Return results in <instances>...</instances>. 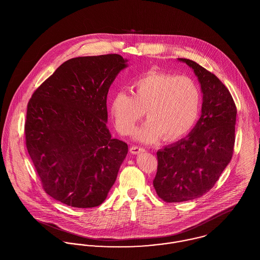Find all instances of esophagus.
<instances>
[{
  "label": "esophagus",
  "mask_w": 260,
  "mask_h": 260,
  "mask_svg": "<svg viewBox=\"0 0 260 260\" xmlns=\"http://www.w3.org/2000/svg\"><path fill=\"white\" fill-rule=\"evenodd\" d=\"M145 150L143 148H141V147H138V146H132L131 148H130V152L132 153V154H134V155H136V154H139V153H142V152H144Z\"/></svg>",
  "instance_id": "esophagus-1"
}]
</instances>
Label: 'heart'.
I'll return each mask as SVG.
<instances>
[{
    "label": "heart",
    "instance_id": "1",
    "mask_svg": "<svg viewBox=\"0 0 260 260\" xmlns=\"http://www.w3.org/2000/svg\"><path fill=\"white\" fill-rule=\"evenodd\" d=\"M132 94L118 91L111 100L110 111L121 134H129L144 115L148 120L133 132V138L153 143L165 135L176 140L188 134L200 113L201 94L188 76L149 72L134 80Z\"/></svg>",
    "mask_w": 260,
    "mask_h": 260
}]
</instances>
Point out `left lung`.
I'll return each mask as SVG.
<instances>
[{
	"label": "left lung",
	"instance_id": "1",
	"mask_svg": "<svg viewBox=\"0 0 260 260\" xmlns=\"http://www.w3.org/2000/svg\"><path fill=\"white\" fill-rule=\"evenodd\" d=\"M192 69L202 93L201 116L185 138L157 151L153 186L166 202H182L208 192L229 164L235 141L236 107L222 82L197 63Z\"/></svg>",
	"mask_w": 260,
	"mask_h": 260
}]
</instances>
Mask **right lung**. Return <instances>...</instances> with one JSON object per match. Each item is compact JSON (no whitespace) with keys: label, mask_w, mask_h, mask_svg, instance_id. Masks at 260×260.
Here are the masks:
<instances>
[{"label":"right lung","mask_w":260,"mask_h":260,"mask_svg":"<svg viewBox=\"0 0 260 260\" xmlns=\"http://www.w3.org/2000/svg\"><path fill=\"white\" fill-rule=\"evenodd\" d=\"M118 54L63 63L33 94L26 145L45 191L76 208L99 206L115 183L128 145L107 127V95L128 67Z\"/></svg>","instance_id":"1"}]
</instances>
